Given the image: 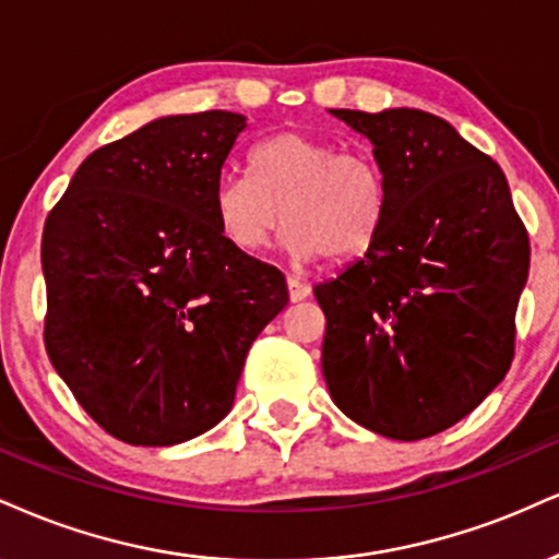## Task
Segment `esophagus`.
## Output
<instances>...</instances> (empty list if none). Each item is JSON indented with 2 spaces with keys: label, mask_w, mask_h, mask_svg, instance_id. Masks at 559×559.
<instances>
[{
  "label": "esophagus",
  "mask_w": 559,
  "mask_h": 559,
  "mask_svg": "<svg viewBox=\"0 0 559 559\" xmlns=\"http://www.w3.org/2000/svg\"><path fill=\"white\" fill-rule=\"evenodd\" d=\"M286 286H288V299H292V301H301V299L309 297V286L305 284V281L294 278V275H288Z\"/></svg>",
  "instance_id": "esophagus-1"
}]
</instances>
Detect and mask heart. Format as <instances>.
Instances as JSON below:
<instances>
[{"mask_svg": "<svg viewBox=\"0 0 559 559\" xmlns=\"http://www.w3.org/2000/svg\"><path fill=\"white\" fill-rule=\"evenodd\" d=\"M221 234L241 252H262L286 221L294 260L365 254L388 218V187L372 158L331 140L278 132L250 153V174H224L213 187Z\"/></svg>", "mask_w": 559, "mask_h": 559, "instance_id": "heart-1", "label": "heart"}]
</instances>
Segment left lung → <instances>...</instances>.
<instances>
[{"label":"left lung","mask_w":559,"mask_h":559,"mask_svg":"<svg viewBox=\"0 0 559 559\" xmlns=\"http://www.w3.org/2000/svg\"><path fill=\"white\" fill-rule=\"evenodd\" d=\"M372 143L388 218L365 258L314 286L335 406L390 440H425L508 374L528 234L506 174L419 109H331Z\"/></svg>","instance_id":"left-lung-1"}]
</instances>
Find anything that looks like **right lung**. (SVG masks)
Instances as JSON below:
<instances>
[{
  "label": "right lung",
  "instance_id": "1",
  "mask_svg": "<svg viewBox=\"0 0 559 559\" xmlns=\"http://www.w3.org/2000/svg\"><path fill=\"white\" fill-rule=\"evenodd\" d=\"M247 127L160 117L98 147L44 226V341L87 416L130 445H177L231 412L286 278L228 245L213 187Z\"/></svg>",
  "mask_w": 559,
  "mask_h": 559
}]
</instances>
